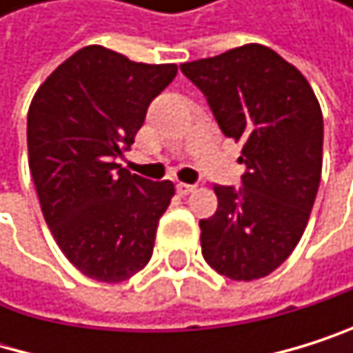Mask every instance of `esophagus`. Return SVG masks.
<instances>
[{"instance_id": "1", "label": "esophagus", "mask_w": 353, "mask_h": 353, "mask_svg": "<svg viewBox=\"0 0 353 353\" xmlns=\"http://www.w3.org/2000/svg\"><path fill=\"white\" fill-rule=\"evenodd\" d=\"M175 188H178V192L180 194H190L196 186L194 184H184V182H178V184H175Z\"/></svg>"}]
</instances>
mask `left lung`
<instances>
[{
  "label": "left lung",
  "instance_id": "8db88e82",
  "mask_svg": "<svg viewBox=\"0 0 353 353\" xmlns=\"http://www.w3.org/2000/svg\"><path fill=\"white\" fill-rule=\"evenodd\" d=\"M226 137L243 141L241 186H220L201 220V252L237 281L269 275L303 237L322 175L324 120L305 76L275 50L248 44L180 65Z\"/></svg>",
  "mask_w": 353,
  "mask_h": 353
}]
</instances>
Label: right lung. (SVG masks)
<instances>
[{
    "instance_id": "add662e5",
    "label": "right lung",
    "mask_w": 353,
    "mask_h": 353,
    "mask_svg": "<svg viewBox=\"0 0 353 353\" xmlns=\"http://www.w3.org/2000/svg\"><path fill=\"white\" fill-rule=\"evenodd\" d=\"M175 74L178 65L135 63L86 46L31 101L27 148L39 205L61 252L86 277L118 283L150 261L175 188L116 161L131 150L148 105Z\"/></svg>"
}]
</instances>
